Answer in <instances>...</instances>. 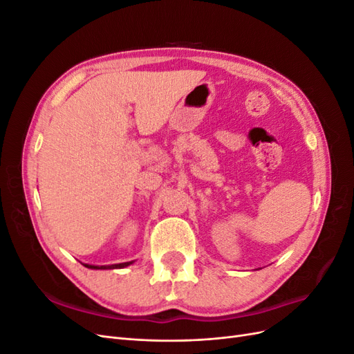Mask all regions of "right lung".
Returning <instances> with one entry per match:
<instances>
[{"instance_id":"obj_1","label":"right lung","mask_w":354,"mask_h":354,"mask_svg":"<svg viewBox=\"0 0 354 354\" xmlns=\"http://www.w3.org/2000/svg\"><path fill=\"white\" fill-rule=\"evenodd\" d=\"M133 261H128V263H120V264H112V266H91V264H84L85 267H88V269H122V267L130 266Z\"/></svg>"}]
</instances>
